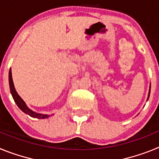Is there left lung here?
I'll use <instances>...</instances> for the list:
<instances>
[{
  "instance_id": "left-lung-1",
  "label": "left lung",
  "mask_w": 159,
  "mask_h": 159,
  "mask_svg": "<svg viewBox=\"0 0 159 159\" xmlns=\"http://www.w3.org/2000/svg\"><path fill=\"white\" fill-rule=\"evenodd\" d=\"M148 98H149V97H148Z\"/></svg>"
}]
</instances>
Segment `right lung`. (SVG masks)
Returning a JSON list of instances; mask_svg holds the SVG:
<instances>
[{"instance_id": "1", "label": "right lung", "mask_w": 159, "mask_h": 159, "mask_svg": "<svg viewBox=\"0 0 159 159\" xmlns=\"http://www.w3.org/2000/svg\"><path fill=\"white\" fill-rule=\"evenodd\" d=\"M8 81H9V88H10V92L11 94H12V97H13V99L15 101V102L16 103L19 108L22 111H24L25 113L28 114L29 116H30L31 117L33 118H37V119H45V118L49 117V116L48 115H42V114H37L36 112L32 111L26 106L25 102H24L23 99L19 96L17 93H16V90H15V88H14V84L13 81H12V71H11V69L9 70V74H8Z\"/></svg>"}]
</instances>
